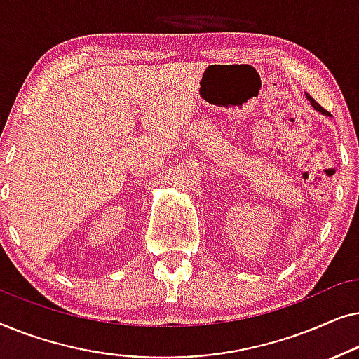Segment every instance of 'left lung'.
Returning <instances> with one entry per match:
<instances>
[{"label": "left lung", "mask_w": 359, "mask_h": 359, "mask_svg": "<svg viewBox=\"0 0 359 359\" xmlns=\"http://www.w3.org/2000/svg\"><path fill=\"white\" fill-rule=\"evenodd\" d=\"M307 100H309V101H311V104H312L313 107H316V109H317L318 112H322V114H328V112H327L325 109H323V107H322L320 104H318V102H317L316 100H313V97H311V96H309V95H307Z\"/></svg>", "instance_id": "left-lung-1"}]
</instances>
